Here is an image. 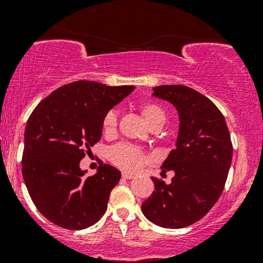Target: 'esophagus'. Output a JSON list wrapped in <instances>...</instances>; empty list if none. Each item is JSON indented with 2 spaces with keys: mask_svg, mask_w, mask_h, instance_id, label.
Here are the masks:
<instances>
[{
  "mask_svg": "<svg viewBox=\"0 0 263 263\" xmlns=\"http://www.w3.org/2000/svg\"><path fill=\"white\" fill-rule=\"evenodd\" d=\"M122 178H123V179H132V178H135V176H134V174H131V173H127V172H123Z\"/></svg>",
  "mask_w": 263,
  "mask_h": 263,
  "instance_id": "34e87169",
  "label": "esophagus"
}]
</instances>
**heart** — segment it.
Instances as JSON below:
<instances>
[{
  "label": "heart",
  "mask_w": 263,
  "mask_h": 263,
  "mask_svg": "<svg viewBox=\"0 0 263 263\" xmlns=\"http://www.w3.org/2000/svg\"><path fill=\"white\" fill-rule=\"evenodd\" d=\"M142 116L144 117L146 122L152 127L156 123H164L165 121V111L162 106L152 101H147L141 104L140 106ZM102 131L106 136H114L117 131V112L115 110L107 111L106 115L102 119ZM108 157L112 163L117 167L126 171H136L146 162L147 156L140 147L135 144L121 142L116 146L111 147L108 151Z\"/></svg>",
  "instance_id": "obj_1"
}]
</instances>
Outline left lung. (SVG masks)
<instances>
[{
    "mask_svg": "<svg viewBox=\"0 0 263 263\" xmlns=\"http://www.w3.org/2000/svg\"><path fill=\"white\" fill-rule=\"evenodd\" d=\"M153 96L177 108L179 132L161 167L174 172L172 183L152 177L156 190L142 213L162 228L182 229L206 215L221 195L232 159L230 132L219 108L197 90L161 85L153 87Z\"/></svg>",
    "mask_w": 263,
    "mask_h": 263,
    "instance_id": "8db88e82",
    "label": "left lung"
}]
</instances>
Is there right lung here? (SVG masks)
<instances>
[{"label":"right lung","instance_id":"add662e5","mask_svg":"<svg viewBox=\"0 0 263 263\" xmlns=\"http://www.w3.org/2000/svg\"><path fill=\"white\" fill-rule=\"evenodd\" d=\"M135 86H107L96 81L66 84L33 110L25 131L22 174L33 203L53 224L83 230L107 209L121 173L110 164L85 177L79 163L102 134V119Z\"/></svg>","mask_w":263,"mask_h":263}]
</instances>
